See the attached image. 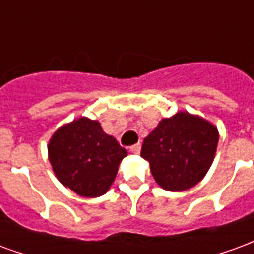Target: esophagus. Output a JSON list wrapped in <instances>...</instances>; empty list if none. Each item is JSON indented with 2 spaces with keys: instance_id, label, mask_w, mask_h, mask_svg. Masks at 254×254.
<instances>
[{
  "instance_id": "1",
  "label": "esophagus",
  "mask_w": 254,
  "mask_h": 254,
  "mask_svg": "<svg viewBox=\"0 0 254 254\" xmlns=\"http://www.w3.org/2000/svg\"><path fill=\"white\" fill-rule=\"evenodd\" d=\"M140 149H141V145H140V144H134V145H132V147L129 148V151H130L132 154H138Z\"/></svg>"
}]
</instances>
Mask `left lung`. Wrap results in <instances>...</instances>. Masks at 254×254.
Listing matches in <instances>:
<instances>
[{"label": "left lung", "instance_id": "8db88e82", "mask_svg": "<svg viewBox=\"0 0 254 254\" xmlns=\"http://www.w3.org/2000/svg\"><path fill=\"white\" fill-rule=\"evenodd\" d=\"M218 129L188 113L159 122L144 140L141 156L151 166L155 181L166 190L180 191L194 187L212 165Z\"/></svg>", "mask_w": 254, "mask_h": 254}]
</instances>
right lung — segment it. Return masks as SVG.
<instances>
[{"mask_svg": "<svg viewBox=\"0 0 254 254\" xmlns=\"http://www.w3.org/2000/svg\"><path fill=\"white\" fill-rule=\"evenodd\" d=\"M127 155L99 122L80 118L60 127L49 143L53 170L63 185L84 197H98L114 181Z\"/></svg>", "mask_w": 254, "mask_h": 254, "instance_id": "1", "label": "right lung"}]
</instances>
